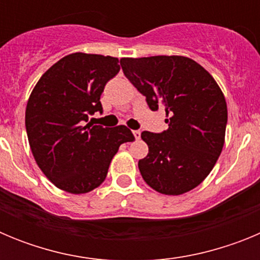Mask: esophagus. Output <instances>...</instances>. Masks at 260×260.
I'll return each instance as SVG.
<instances>
[{"label":"esophagus","instance_id":"obj_1","mask_svg":"<svg viewBox=\"0 0 260 260\" xmlns=\"http://www.w3.org/2000/svg\"><path fill=\"white\" fill-rule=\"evenodd\" d=\"M133 134H134V137H135V139H141V132H139V130H134V132H133Z\"/></svg>","mask_w":260,"mask_h":260}]
</instances>
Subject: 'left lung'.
<instances>
[{
	"instance_id": "1",
	"label": "left lung",
	"mask_w": 260,
	"mask_h": 260,
	"mask_svg": "<svg viewBox=\"0 0 260 260\" xmlns=\"http://www.w3.org/2000/svg\"><path fill=\"white\" fill-rule=\"evenodd\" d=\"M123 74L151 110L162 108L169 127L142 133L148 155L138 167L143 180L165 195H180L212 171L222 146L228 110L212 75L182 56L121 59Z\"/></svg>"
}]
</instances>
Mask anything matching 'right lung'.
Here are the masks:
<instances>
[{"label":"right lung","mask_w":260,"mask_h":260,"mask_svg":"<svg viewBox=\"0 0 260 260\" xmlns=\"http://www.w3.org/2000/svg\"><path fill=\"white\" fill-rule=\"evenodd\" d=\"M118 71V58L73 53L45 71L31 92L26 108L29 147L58 189L71 194L96 189L119 146L135 139L123 125H84L89 116L103 113L100 96Z\"/></svg>","instance_id":"1"}]
</instances>
